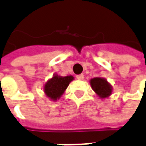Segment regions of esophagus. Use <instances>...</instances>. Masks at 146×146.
Instances as JSON below:
<instances>
[{
	"instance_id": "esophagus-1",
	"label": "esophagus",
	"mask_w": 146,
	"mask_h": 146,
	"mask_svg": "<svg viewBox=\"0 0 146 146\" xmlns=\"http://www.w3.org/2000/svg\"><path fill=\"white\" fill-rule=\"evenodd\" d=\"M76 79L77 80H83V79H84V76L83 74H80V75L76 76Z\"/></svg>"
}]
</instances>
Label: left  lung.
<instances>
[{
	"label": "left lung",
	"mask_w": 146,
	"mask_h": 146,
	"mask_svg": "<svg viewBox=\"0 0 146 146\" xmlns=\"http://www.w3.org/2000/svg\"><path fill=\"white\" fill-rule=\"evenodd\" d=\"M93 90L101 98L109 96L112 93V87L108 82L103 78H93L90 80Z\"/></svg>",
	"instance_id": "1"
}]
</instances>
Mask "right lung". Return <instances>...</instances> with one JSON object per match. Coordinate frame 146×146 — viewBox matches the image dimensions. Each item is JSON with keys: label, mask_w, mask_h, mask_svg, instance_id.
I'll return each instance as SVG.
<instances>
[{"label": "right lung", "mask_w": 146, "mask_h": 146, "mask_svg": "<svg viewBox=\"0 0 146 146\" xmlns=\"http://www.w3.org/2000/svg\"><path fill=\"white\" fill-rule=\"evenodd\" d=\"M73 80V76H53L44 86V92L46 96L52 100H57L64 93L70 83Z\"/></svg>", "instance_id": "right-lung-1"}]
</instances>
